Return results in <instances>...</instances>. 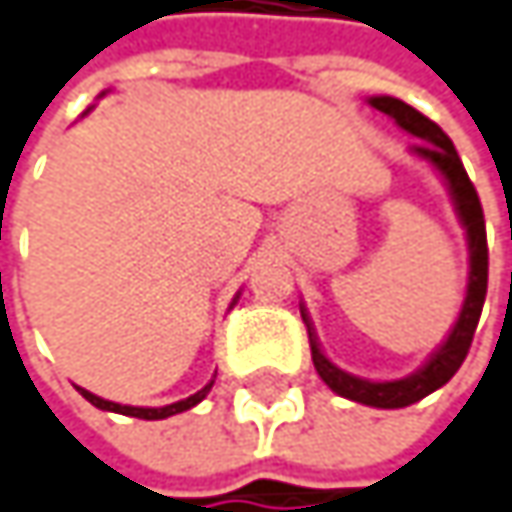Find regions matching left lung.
Returning a JSON list of instances; mask_svg holds the SVG:
<instances>
[{
    "mask_svg": "<svg viewBox=\"0 0 512 512\" xmlns=\"http://www.w3.org/2000/svg\"><path fill=\"white\" fill-rule=\"evenodd\" d=\"M372 108H378L381 114L393 117L407 134L419 137L422 143L413 146V155H419L422 161H428L448 184V193L454 199L457 216L466 228V240H469V287H466V302L460 307V316L448 334V340L442 343L440 349L431 354V360L401 378V381H366L343 372L340 366H334L322 349L316 343L313 325L307 319L302 307V319L307 325V337H310V357L313 366L319 372V378L343 398H351L357 404H369V407H384V410H395V407H407L422 401L425 395H431L434 390H440L442 384H448L454 378V372L463 366L481 310H484V299H487V275H489V249H487V225H484V208L478 199L475 184L469 181L463 161L454 149V143L448 140V134L442 131L434 119H428L425 114H419L416 108H410L407 102L393 99V96H372L369 99Z\"/></svg>",
    "mask_w": 512,
    "mask_h": 512,
    "instance_id": "left-lung-1",
    "label": "left lung"
}]
</instances>
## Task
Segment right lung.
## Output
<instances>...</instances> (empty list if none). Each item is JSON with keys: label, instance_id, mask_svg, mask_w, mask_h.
I'll return each mask as SVG.
<instances>
[{"label": "right lung", "instance_id": "right-lung-1", "mask_svg": "<svg viewBox=\"0 0 512 512\" xmlns=\"http://www.w3.org/2000/svg\"><path fill=\"white\" fill-rule=\"evenodd\" d=\"M210 387H213V381H210L208 387H202L196 395H190L184 401H175V404H166V407H131V404H117V401H108V398L87 393L81 387H78V393L84 395L93 407H99V410H111V413H122V416H137V419H166V416H175V413H184V410L196 407L210 393Z\"/></svg>", "mask_w": 512, "mask_h": 512}]
</instances>
